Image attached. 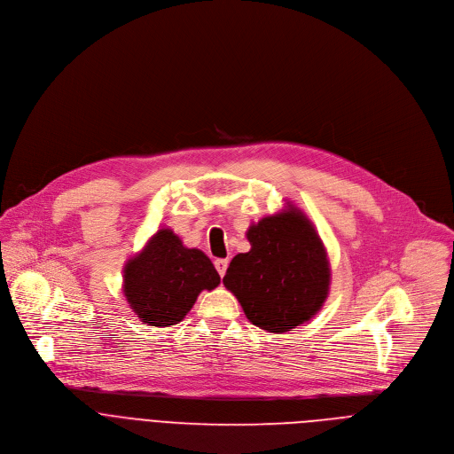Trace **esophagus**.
I'll return each mask as SVG.
<instances>
[{
    "label": "esophagus",
    "mask_w": 454,
    "mask_h": 454,
    "mask_svg": "<svg viewBox=\"0 0 454 454\" xmlns=\"http://www.w3.org/2000/svg\"><path fill=\"white\" fill-rule=\"evenodd\" d=\"M214 264H215V270H217V273H219L221 277H224L226 270H228V261H226V258H217V261H215Z\"/></svg>",
    "instance_id": "1"
}]
</instances>
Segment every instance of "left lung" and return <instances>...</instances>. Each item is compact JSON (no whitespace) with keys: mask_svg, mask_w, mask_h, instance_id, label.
Instances as JSON below:
<instances>
[{"mask_svg":"<svg viewBox=\"0 0 454 454\" xmlns=\"http://www.w3.org/2000/svg\"><path fill=\"white\" fill-rule=\"evenodd\" d=\"M251 249L233 256L223 284L246 317L268 333H287L325 303L331 266L325 246L305 214L289 210L251 224Z\"/></svg>","mask_w":454,"mask_h":454,"instance_id":"1","label":"left lung"}]
</instances>
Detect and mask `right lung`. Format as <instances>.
Listing matches in <instances>:
<instances>
[{"label":"right lung","mask_w":454,"mask_h":454,"mask_svg":"<svg viewBox=\"0 0 454 454\" xmlns=\"http://www.w3.org/2000/svg\"><path fill=\"white\" fill-rule=\"evenodd\" d=\"M221 284L210 258L196 247L183 246L170 230L161 228L123 268V294L151 327H168L181 321L201 291Z\"/></svg>","instance_id":"add662e5"}]
</instances>
